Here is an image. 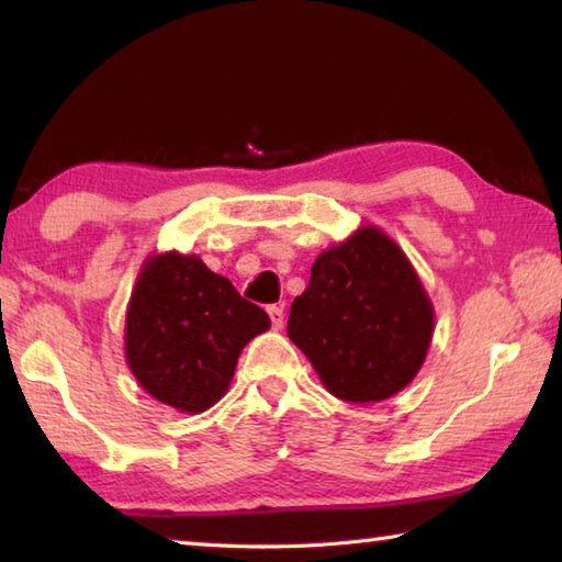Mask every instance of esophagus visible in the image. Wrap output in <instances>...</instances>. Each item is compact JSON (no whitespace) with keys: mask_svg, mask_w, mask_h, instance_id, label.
Segmentation results:
<instances>
[{"mask_svg":"<svg viewBox=\"0 0 562 562\" xmlns=\"http://www.w3.org/2000/svg\"><path fill=\"white\" fill-rule=\"evenodd\" d=\"M268 315L272 319V327L282 329V325H284V307H282V304H270Z\"/></svg>","mask_w":562,"mask_h":562,"instance_id":"esophagus-1","label":"esophagus"}]
</instances>
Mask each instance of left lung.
Masks as SVG:
<instances>
[{"label":"left lung","mask_w":562,"mask_h":562,"mask_svg":"<svg viewBox=\"0 0 562 562\" xmlns=\"http://www.w3.org/2000/svg\"><path fill=\"white\" fill-rule=\"evenodd\" d=\"M434 307L402 247L367 225L312 265L288 337L341 402H384L422 369Z\"/></svg>","instance_id":"8db88e82"}]
</instances>
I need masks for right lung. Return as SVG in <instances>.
Masks as SVG:
<instances>
[{"mask_svg": "<svg viewBox=\"0 0 562 562\" xmlns=\"http://www.w3.org/2000/svg\"><path fill=\"white\" fill-rule=\"evenodd\" d=\"M268 327V312L198 255H154L131 292L126 359L150 396L201 414L221 402L243 347Z\"/></svg>", "mask_w": 562, "mask_h": 562, "instance_id": "1", "label": "right lung"}]
</instances>
